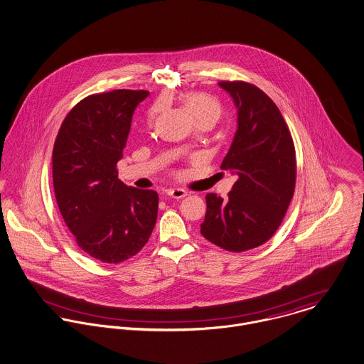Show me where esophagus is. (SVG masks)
Listing matches in <instances>:
<instances>
[{"instance_id":"esophagus-1","label":"esophagus","mask_w":364,"mask_h":364,"mask_svg":"<svg viewBox=\"0 0 364 364\" xmlns=\"http://www.w3.org/2000/svg\"><path fill=\"white\" fill-rule=\"evenodd\" d=\"M166 196L172 198H183L188 196V192L181 189V188H175V189H168L166 192Z\"/></svg>"}]
</instances>
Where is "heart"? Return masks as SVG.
<instances>
[{
	"instance_id": "heart-1",
	"label": "heart",
	"mask_w": 364,
	"mask_h": 364,
	"mask_svg": "<svg viewBox=\"0 0 364 364\" xmlns=\"http://www.w3.org/2000/svg\"><path fill=\"white\" fill-rule=\"evenodd\" d=\"M183 102L186 111L196 119H213L218 121L221 117L223 108L218 100L205 95V93H189L183 96Z\"/></svg>"
}]
</instances>
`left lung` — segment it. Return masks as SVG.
<instances>
[{
    "instance_id": "obj_1",
    "label": "left lung",
    "mask_w": 364,
    "mask_h": 364,
    "mask_svg": "<svg viewBox=\"0 0 364 364\" xmlns=\"http://www.w3.org/2000/svg\"><path fill=\"white\" fill-rule=\"evenodd\" d=\"M237 111L236 132L223 169L237 181L228 198L208 193L200 225L211 243L245 252L267 242L282 223L295 192L296 159L289 129L274 101L245 82H220Z\"/></svg>"
}]
</instances>
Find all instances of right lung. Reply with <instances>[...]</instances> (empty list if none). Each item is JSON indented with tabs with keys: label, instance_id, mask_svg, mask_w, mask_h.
Listing matches in <instances>:
<instances>
[{
	"label": "right lung",
	"instance_id": "add662e5",
	"mask_svg": "<svg viewBox=\"0 0 364 364\" xmlns=\"http://www.w3.org/2000/svg\"><path fill=\"white\" fill-rule=\"evenodd\" d=\"M144 90H114L77 102L53 150L58 208L76 243L102 263L118 264L140 252L157 221L159 195L118 179L136 107Z\"/></svg>",
	"mask_w": 364,
	"mask_h": 364
}]
</instances>
